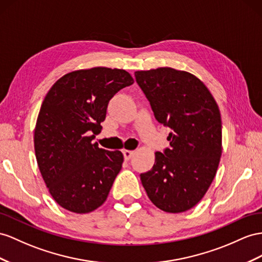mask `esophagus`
<instances>
[{"mask_svg": "<svg viewBox=\"0 0 262 262\" xmlns=\"http://www.w3.org/2000/svg\"><path fill=\"white\" fill-rule=\"evenodd\" d=\"M123 154H124V158H125V160H129V159L133 157V155H134V151H133V150H127V149H124V150H123Z\"/></svg>", "mask_w": 262, "mask_h": 262, "instance_id": "1", "label": "esophagus"}]
</instances>
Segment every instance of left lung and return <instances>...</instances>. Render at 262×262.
<instances>
[{
	"mask_svg": "<svg viewBox=\"0 0 262 262\" xmlns=\"http://www.w3.org/2000/svg\"><path fill=\"white\" fill-rule=\"evenodd\" d=\"M158 123L169 127V147L140 173L151 203L166 212L189 210L203 199L221 156V117L209 90L192 74L171 67L135 72Z\"/></svg>",
	"mask_w": 262,
	"mask_h": 262,
	"instance_id": "8db88e82",
	"label": "left lung"
}]
</instances>
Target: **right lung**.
Wrapping results in <instances>:
<instances>
[{
	"label": "right lung",
	"instance_id": "add662e5",
	"mask_svg": "<svg viewBox=\"0 0 262 262\" xmlns=\"http://www.w3.org/2000/svg\"><path fill=\"white\" fill-rule=\"evenodd\" d=\"M134 83L128 72L94 67L66 74L43 100L34 130L41 175L64 209L87 213L102 206L122 169V151L92 143L115 94Z\"/></svg>",
	"mask_w": 262,
	"mask_h": 262
}]
</instances>
